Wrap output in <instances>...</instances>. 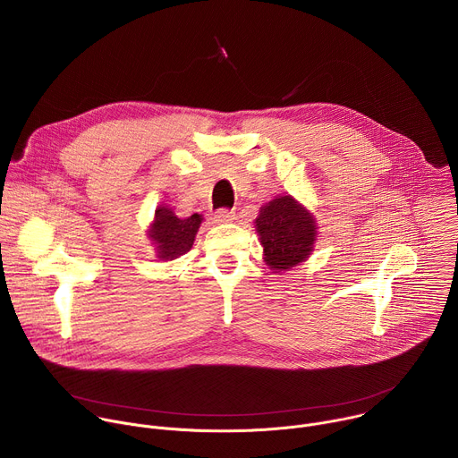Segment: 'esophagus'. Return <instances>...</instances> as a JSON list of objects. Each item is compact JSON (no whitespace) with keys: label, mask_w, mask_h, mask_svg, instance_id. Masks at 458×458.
<instances>
[{"label":"esophagus","mask_w":458,"mask_h":458,"mask_svg":"<svg viewBox=\"0 0 458 458\" xmlns=\"http://www.w3.org/2000/svg\"><path fill=\"white\" fill-rule=\"evenodd\" d=\"M216 221L217 223H230L233 221V212L232 210H226V208H219L216 214H214Z\"/></svg>","instance_id":"obj_1"}]
</instances>
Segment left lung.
<instances>
[{
	"instance_id": "1",
	"label": "left lung",
	"mask_w": 458,
	"mask_h": 458,
	"mask_svg": "<svg viewBox=\"0 0 458 458\" xmlns=\"http://www.w3.org/2000/svg\"><path fill=\"white\" fill-rule=\"evenodd\" d=\"M255 228L265 250V263L276 274L286 272L306 260L317 241L313 216L292 195H279L260 207Z\"/></svg>"
}]
</instances>
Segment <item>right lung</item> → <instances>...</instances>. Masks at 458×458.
<instances>
[{"instance_id": "add662e5", "label": "right lung", "mask_w": 458, "mask_h": 458, "mask_svg": "<svg viewBox=\"0 0 458 458\" xmlns=\"http://www.w3.org/2000/svg\"><path fill=\"white\" fill-rule=\"evenodd\" d=\"M201 223L203 216L199 214L179 219L170 208L159 207L156 210V219L148 230V237L156 244L157 257L161 260H172L190 251Z\"/></svg>"}]
</instances>
